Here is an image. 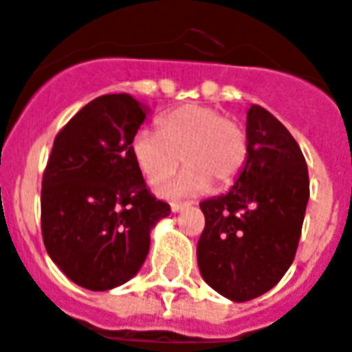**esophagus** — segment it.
Segmentation results:
<instances>
[{"mask_svg":"<svg viewBox=\"0 0 352 352\" xmlns=\"http://www.w3.org/2000/svg\"><path fill=\"white\" fill-rule=\"evenodd\" d=\"M188 207H190V203H171V210H173L175 214L183 212V210H186Z\"/></svg>","mask_w":352,"mask_h":352,"instance_id":"1","label":"esophagus"}]
</instances>
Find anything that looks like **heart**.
<instances>
[{"label":"heart","instance_id":"1","mask_svg":"<svg viewBox=\"0 0 352 352\" xmlns=\"http://www.w3.org/2000/svg\"><path fill=\"white\" fill-rule=\"evenodd\" d=\"M132 156L149 183L168 179L183 160V173L156 186L162 196L201 194L214 184L226 188L248 158L246 132L209 106L188 104L158 119V132L140 130L132 140Z\"/></svg>","mask_w":352,"mask_h":352}]
</instances>
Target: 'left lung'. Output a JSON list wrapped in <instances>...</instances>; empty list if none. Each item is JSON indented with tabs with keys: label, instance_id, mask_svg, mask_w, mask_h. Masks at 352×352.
Masks as SVG:
<instances>
[{
	"label": "left lung",
	"instance_id": "left-lung-1",
	"mask_svg": "<svg viewBox=\"0 0 352 352\" xmlns=\"http://www.w3.org/2000/svg\"><path fill=\"white\" fill-rule=\"evenodd\" d=\"M248 158L229 192L199 205L205 229L197 267L216 293L233 302L261 296L295 259L309 199L308 166L298 143L272 113H246Z\"/></svg>",
	"mask_w": 352,
	"mask_h": 352
}]
</instances>
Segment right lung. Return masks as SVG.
<instances>
[{"label": "right lung", "instance_id": "add662e5", "mask_svg": "<svg viewBox=\"0 0 352 352\" xmlns=\"http://www.w3.org/2000/svg\"><path fill=\"white\" fill-rule=\"evenodd\" d=\"M149 108L126 93L83 106L56 136L41 194L46 252L89 291L119 287L149 254L151 231L169 216L149 194L132 140Z\"/></svg>", "mask_w": 352, "mask_h": 352}]
</instances>
